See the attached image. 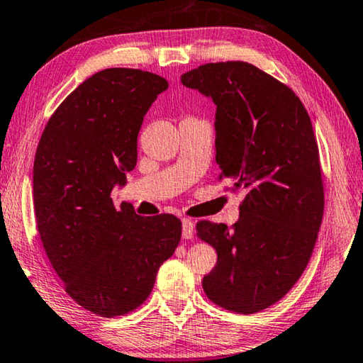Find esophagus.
<instances>
[{
	"label": "esophagus",
	"instance_id": "1",
	"mask_svg": "<svg viewBox=\"0 0 363 363\" xmlns=\"http://www.w3.org/2000/svg\"><path fill=\"white\" fill-rule=\"evenodd\" d=\"M182 238L184 239H192L194 238V223L187 218L182 220Z\"/></svg>",
	"mask_w": 363,
	"mask_h": 363
}]
</instances>
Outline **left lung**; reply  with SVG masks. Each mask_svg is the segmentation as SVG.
Here are the masks:
<instances>
[{
  "mask_svg": "<svg viewBox=\"0 0 363 363\" xmlns=\"http://www.w3.org/2000/svg\"><path fill=\"white\" fill-rule=\"evenodd\" d=\"M181 80L215 101L220 181L244 192L231 228L208 220L195 226L218 254L203 291L229 312H262L301 278L323 220L312 121L294 91L250 62H208Z\"/></svg>",
  "mask_w": 363,
  "mask_h": 363,
  "instance_id": "8db88e82",
  "label": "left lung"
}]
</instances>
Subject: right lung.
I'll return each instance as SVG.
<instances>
[{"label":"right lung","mask_w":363,"mask_h":363,"mask_svg":"<svg viewBox=\"0 0 363 363\" xmlns=\"http://www.w3.org/2000/svg\"><path fill=\"white\" fill-rule=\"evenodd\" d=\"M168 80L111 67L94 74L51 114L33 161V211L67 296L114 318L140 307L181 240L179 218L139 216L111 192L135 168L137 135Z\"/></svg>","instance_id":"obj_1"}]
</instances>
